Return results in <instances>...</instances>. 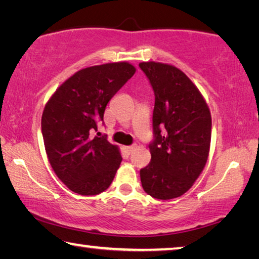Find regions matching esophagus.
<instances>
[{"label": "esophagus", "instance_id": "obj_1", "mask_svg": "<svg viewBox=\"0 0 259 259\" xmlns=\"http://www.w3.org/2000/svg\"><path fill=\"white\" fill-rule=\"evenodd\" d=\"M134 148H135L134 146H125V147H124V150H125L126 152H128V153H129V154H130V153L134 151Z\"/></svg>", "mask_w": 259, "mask_h": 259}]
</instances>
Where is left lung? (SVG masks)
<instances>
[{"mask_svg": "<svg viewBox=\"0 0 259 259\" xmlns=\"http://www.w3.org/2000/svg\"><path fill=\"white\" fill-rule=\"evenodd\" d=\"M155 96L151 162L140 169L148 195L170 200L183 195L208 160L211 115L193 82L171 65L140 63Z\"/></svg>", "mask_w": 259, "mask_h": 259, "instance_id": "obj_1", "label": "left lung"}]
</instances>
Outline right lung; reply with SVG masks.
Segmentation results:
<instances>
[{
	"label": "right lung",
	"mask_w": 259,
	"mask_h": 259,
	"mask_svg": "<svg viewBox=\"0 0 259 259\" xmlns=\"http://www.w3.org/2000/svg\"><path fill=\"white\" fill-rule=\"evenodd\" d=\"M128 63L88 67L65 81L47 103L42 136L50 164L69 190L96 195L107 190L122 161L107 136L94 137L109 100L134 75Z\"/></svg>",
	"instance_id": "1"
}]
</instances>
